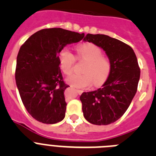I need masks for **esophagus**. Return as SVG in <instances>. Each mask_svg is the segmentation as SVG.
I'll list each match as a JSON object with an SVG mask.
<instances>
[{
  "instance_id": "1",
  "label": "esophagus",
  "mask_w": 156,
  "mask_h": 156,
  "mask_svg": "<svg viewBox=\"0 0 156 156\" xmlns=\"http://www.w3.org/2000/svg\"><path fill=\"white\" fill-rule=\"evenodd\" d=\"M76 90V92L78 94H81L83 93V90Z\"/></svg>"
}]
</instances>
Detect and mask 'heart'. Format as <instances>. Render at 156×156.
I'll list each match as a JSON object with an SVG mask.
<instances>
[{
    "instance_id": "1",
    "label": "heart",
    "mask_w": 156,
    "mask_h": 156,
    "mask_svg": "<svg viewBox=\"0 0 156 156\" xmlns=\"http://www.w3.org/2000/svg\"><path fill=\"white\" fill-rule=\"evenodd\" d=\"M76 58L85 60L82 74H73L66 81L72 86L83 88L95 85H101L109 74L111 64L107 57L102 55L101 48L91 43H85L76 47ZM59 64L62 71L66 75H70L73 71L76 58L69 50L63 48L58 54Z\"/></svg>"
}]
</instances>
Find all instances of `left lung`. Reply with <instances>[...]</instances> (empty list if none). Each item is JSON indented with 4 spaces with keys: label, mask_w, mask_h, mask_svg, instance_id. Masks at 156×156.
Returning a JSON list of instances; mask_svg holds the SVG:
<instances>
[{
    "label": "left lung",
    "mask_w": 156,
    "mask_h": 156,
    "mask_svg": "<svg viewBox=\"0 0 156 156\" xmlns=\"http://www.w3.org/2000/svg\"><path fill=\"white\" fill-rule=\"evenodd\" d=\"M83 41L105 51L111 69L102 87L81 94L83 116L94 125H108L120 118L129 108L137 90L140 67L131 47L104 34H87Z\"/></svg>",
    "instance_id": "obj_1"
}]
</instances>
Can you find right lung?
Wrapping results in <instances>:
<instances>
[{"mask_svg":"<svg viewBox=\"0 0 156 156\" xmlns=\"http://www.w3.org/2000/svg\"><path fill=\"white\" fill-rule=\"evenodd\" d=\"M84 34L50 28L30 37L18 53L16 81L29 113L39 122L54 124L65 118L64 91L69 87L63 81L58 54L67 44L80 41Z\"/></svg>","mask_w":156,"mask_h":156,"instance_id":"1","label":"right lung"}]
</instances>
